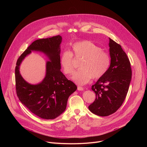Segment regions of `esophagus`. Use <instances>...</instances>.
<instances>
[{"label": "esophagus", "instance_id": "1", "mask_svg": "<svg viewBox=\"0 0 147 147\" xmlns=\"http://www.w3.org/2000/svg\"><path fill=\"white\" fill-rule=\"evenodd\" d=\"M77 90L78 91H83L84 90V88H82L81 87H80V86H78L77 87Z\"/></svg>", "mask_w": 147, "mask_h": 147}]
</instances>
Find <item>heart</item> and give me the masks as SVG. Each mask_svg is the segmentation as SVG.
Segmentation results:
<instances>
[{"label":"heart","mask_w":147,"mask_h":147,"mask_svg":"<svg viewBox=\"0 0 147 147\" xmlns=\"http://www.w3.org/2000/svg\"><path fill=\"white\" fill-rule=\"evenodd\" d=\"M72 52L65 51L60 57V64L66 74H72L74 71L73 57L82 59L80 69L75 73L72 80L79 85L88 83L92 78L99 79L108 71L111 59L109 55L89 40L77 42L71 46Z\"/></svg>","instance_id":"heart-1"}]
</instances>
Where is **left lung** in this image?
<instances>
[{"label":"left lung","mask_w":147,"mask_h":147,"mask_svg":"<svg viewBox=\"0 0 147 147\" xmlns=\"http://www.w3.org/2000/svg\"><path fill=\"white\" fill-rule=\"evenodd\" d=\"M111 65L108 71L92 86L96 94L95 101L88 107L100 116L113 114L121 106L131 80V69L127 56L121 46L109 38Z\"/></svg>","instance_id":"1"}]
</instances>
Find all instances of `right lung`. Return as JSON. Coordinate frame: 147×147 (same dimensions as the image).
Segmentation results:
<instances>
[{
  "mask_svg": "<svg viewBox=\"0 0 147 147\" xmlns=\"http://www.w3.org/2000/svg\"><path fill=\"white\" fill-rule=\"evenodd\" d=\"M60 35L35 40L18 59L15 69L17 96L22 103L34 115L44 119H54L66 109L69 96L77 89L60 71ZM32 51L43 53L49 59L43 80L31 85L20 75L19 66Z\"/></svg>",
  "mask_w": 147,
  "mask_h": 147,
  "instance_id": "1",
  "label": "right lung"
}]
</instances>
